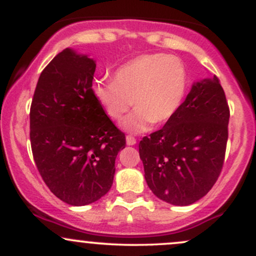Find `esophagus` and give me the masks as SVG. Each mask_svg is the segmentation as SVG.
I'll list each match as a JSON object with an SVG mask.
<instances>
[{
    "instance_id": "obj_1",
    "label": "esophagus",
    "mask_w": 256,
    "mask_h": 256,
    "mask_svg": "<svg viewBox=\"0 0 256 256\" xmlns=\"http://www.w3.org/2000/svg\"><path fill=\"white\" fill-rule=\"evenodd\" d=\"M126 143H128V146H134L136 144V138L132 136H126Z\"/></svg>"
}]
</instances>
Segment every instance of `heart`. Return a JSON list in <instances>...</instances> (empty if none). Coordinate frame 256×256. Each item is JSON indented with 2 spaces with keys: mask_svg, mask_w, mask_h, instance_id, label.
Returning <instances> with one entry per match:
<instances>
[{
  "mask_svg": "<svg viewBox=\"0 0 256 256\" xmlns=\"http://www.w3.org/2000/svg\"><path fill=\"white\" fill-rule=\"evenodd\" d=\"M92 95L104 113L122 122L124 130L140 134L152 122L165 124L183 104L188 90V74L183 62L166 54H146L122 64L114 72V80L95 82Z\"/></svg>",
  "mask_w": 256,
  "mask_h": 256,
  "instance_id": "obj_1",
  "label": "heart"
}]
</instances>
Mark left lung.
I'll return each mask as SVG.
<instances>
[{
  "label": "left lung",
  "mask_w": 256,
  "mask_h": 256,
  "mask_svg": "<svg viewBox=\"0 0 256 256\" xmlns=\"http://www.w3.org/2000/svg\"><path fill=\"white\" fill-rule=\"evenodd\" d=\"M228 118L224 89L214 76L194 84L176 116L143 137L140 158L155 196L188 206L212 189L224 165Z\"/></svg>",
  "instance_id": "left-lung-1"
}]
</instances>
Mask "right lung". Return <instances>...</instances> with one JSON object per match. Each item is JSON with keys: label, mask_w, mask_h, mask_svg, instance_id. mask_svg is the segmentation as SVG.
I'll return each instance as SVG.
<instances>
[{"label": "right lung", "mask_w": 256, "mask_h": 256, "mask_svg": "<svg viewBox=\"0 0 256 256\" xmlns=\"http://www.w3.org/2000/svg\"><path fill=\"white\" fill-rule=\"evenodd\" d=\"M96 64L64 49L38 78L30 110L34 160L44 183L61 201L92 204L110 192L125 134L92 95Z\"/></svg>", "instance_id": "obj_1"}]
</instances>
